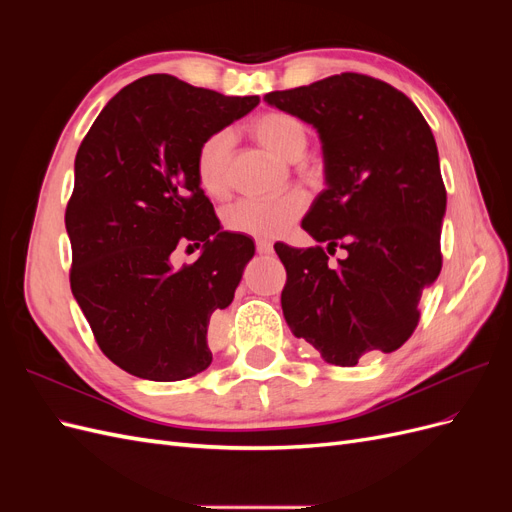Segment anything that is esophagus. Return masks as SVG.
Returning <instances> with one entry per match:
<instances>
[{
	"mask_svg": "<svg viewBox=\"0 0 512 512\" xmlns=\"http://www.w3.org/2000/svg\"><path fill=\"white\" fill-rule=\"evenodd\" d=\"M256 252L258 254H273V245L269 241H256Z\"/></svg>",
	"mask_w": 512,
	"mask_h": 512,
	"instance_id": "34e87169",
	"label": "esophagus"
}]
</instances>
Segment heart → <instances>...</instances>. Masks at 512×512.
<instances>
[{
  "instance_id": "b5f03b06",
  "label": "heart",
  "mask_w": 512,
  "mask_h": 512,
  "mask_svg": "<svg viewBox=\"0 0 512 512\" xmlns=\"http://www.w3.org/2000/svg\"><path fill=\"white\" fill-rule=\"evenodd\" d=\"M252 132L275 156L299 160L307 149V130L303 123L288 113H262L252 121ZM235 145V134L218 130L209 134L196 151V179L205 194L222 198L228 192V164ZM305 209V198L297 192L277 198H241L224 211V226L239 235L273 239L299 218Z\"/></svg>"
}]
</instances>
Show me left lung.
<instances>
[{
	"label": "left lung",
	"instance_id": "1",
	"mask_svg": "<svg viewBox=\"0 0 512 512\" xmlns=\"http://www.w3.org/2000/svg\"><path fill=\"white\" fill-rule=\"evenodd\" d=\"M265 100L312 123L324 156V188L303 218L320 245L275 243L286 267L282 309L290 331L331 365L393 352L421 318L423 290L442 269L446 190L436 138L414 102L389 83L344 72Z\"/></svg>",
	"mask_w": 512,
	"mask_h": 512
}]
</instances>
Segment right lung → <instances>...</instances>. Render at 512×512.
Wrapping results in <instances>:
<instances>
[{
	"instance_id": "add662e5",
	"label": "right lung",
	"mask_w": 512,
	"mask_h": 512,
	"mask_svg": "<svg viewBox=\"0 0 512 512\" xmlns=\"http://www.w3.org/2000/svg\"><path fill=\"white\" fill-rule=\"evenodd\" d=\"M258 102L143 76L102 108L76 153L70 288L100 350L136 378L185 380L213 361L209 320L232 303L254 241L222 230L194 162L209 134ZM185 242L204 252L175 270L169 254Z\"/></svg>"
}]
</instances>
